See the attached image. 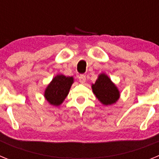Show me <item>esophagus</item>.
<instances>
[{
  "mask_svg": "<svg viewBox=\"0 0 159 159\" xmlns=\"http://www.w3.org/2000/svg\"><path fill=\"white\" fill-rule=\"evenodd\" d=\"M79 80H80V84H85V82H86V76L84 75H80L79 76Z\"/></svg>",
  "mask_w": 159,
  "mask_h": 159,
  "instance_id": "obj_1",
  "label": "esophagus"
}]
</instances>
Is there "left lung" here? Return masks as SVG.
I'll return each mask as SVG.
<instances>
[{"label":"left lung","instance_id":"1","mask_svg":"<svg viewBox=\"0 0 159 159\" xmlns=\"http://www.w3.org/2000/svg\"><path fill=\"white\" fill-rule=\"evenodd\" d=\"M92 92L102 105L108 106L116 103L120 97L117 86L105 73L98 75L95 84H92Z\"/></svg>","mask_w":159,"mask_h":159}]
</instances>
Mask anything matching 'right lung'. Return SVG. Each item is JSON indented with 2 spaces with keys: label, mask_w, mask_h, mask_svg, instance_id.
<instances>
[{
  "label": "right lung",
  "mask_w": 159,
  "mask_h": 159,
  "mask_svg": "<svg viewBox=\"0 0 159 159\" xmlns=\"http://www.w3.org/2000/svg\"><path fill=\"white\" fill-rule=\"evenodd\" d=\"M73 83L74 78L72 76H65L62 74L56 75L44 90L43 96L49 104L60 106L69 93Z\"/></svg>",
  "instance_id": "add662e5"
}]
</instances>
